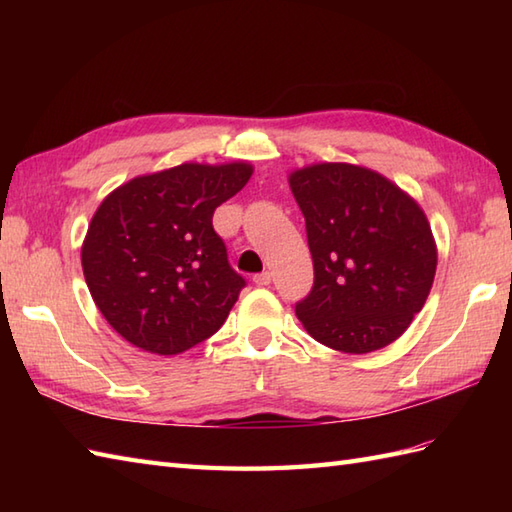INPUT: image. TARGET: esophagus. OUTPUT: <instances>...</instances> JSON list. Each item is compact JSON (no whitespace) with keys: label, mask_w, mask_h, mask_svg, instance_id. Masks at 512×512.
Listing matches in <instances>:
<instances>
[{"label":"esophagus","mask_w":512,"mask_h":512,"mask_svg":"<svg viewBox=\"0 0 512 512\" xmlns=\"http://www.w3.org/2000/svg\"><path fill=\"white\" fill-rule=\"evenodd\" d=\"M253 281H255L257 286H268L270 281H273V273H270V270H264V273L255 275V277H253Z\"/></svg>","instance_id":"obj_1"}]
</instances>
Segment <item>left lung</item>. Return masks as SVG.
Wrapping results in <instances>:
<instances>
[{"label":"left lung","mask_w":512,"mask_h":512,"mask_svg":"<svg viewBox=\"0 0 512 512\" xmlns=\"http://www.w3.org/2000/svg\"><path fill=\"white\" fill-rule=\"evenodd\" d=\"M306 217L314 284L295 312L314 341L365 354L396 341L429 297L436 244L420 206L387 178L343 162L290 176Z\"/></svg>","instance_id":"left-lung-1"}]
</instances>
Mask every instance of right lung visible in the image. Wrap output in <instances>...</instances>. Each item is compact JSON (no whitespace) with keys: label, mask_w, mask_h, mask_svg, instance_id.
Segmentation results:
<instances>
[{"label":"right lung","mask_w":512,"mask_h":512,"mask_svg":"<svg viewBox=\"0 0 512 512\" xmlns=\"http://www.w3.org/2000/svg\"><path fill=\"white\" fill-rule=\"evenodd\" d=\"M250 173L244 162H191L134 178L103 200L83 242V275L125 341L169 356L222 328L246 279L228 264L213 213Z\"/></svg>","instance_id":"right-lung-1"}]
</instances>
